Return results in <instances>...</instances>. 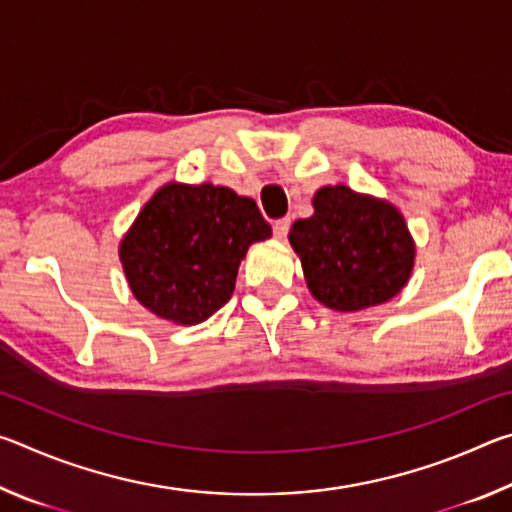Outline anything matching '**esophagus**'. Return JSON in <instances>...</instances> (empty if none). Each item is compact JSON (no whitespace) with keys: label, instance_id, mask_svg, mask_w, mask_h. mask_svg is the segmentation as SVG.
Masks as SVG:
<instances>
[{"label":"esophagus","instance_id":"1","mask_svg":"<svg viewBox=\"0 0 512 512\" xmlns=\"http://www.w3.org/2000/svg\"><path fill=\"white\" fill-rule=\"evenodd\" d=\"M289 228H291V219H280V221H275L273 223V235H275V239H287V235H289Z\"/></svg>","mask_w":512,"mask_h":512}]
</instances>
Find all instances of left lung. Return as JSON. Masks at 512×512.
<instances>
[{
	"label": "left lung",
	"mask_w": 512,
	"mask_h": 512,
	"mask_svg": "<svg viewBox=\"0 0 512 512\" xmlns=\"http://www.w3.org/2000/svg\"><path fill=\"white\" fill-rule=\"evenodd\" d=\"M311 205L314 214L291 225L289 241L320 305L354 314L384 305L406 287L415 241L393 203L327 185Z\"/></svg>",
	"instance_id": "obj_1"
}]
</instances>
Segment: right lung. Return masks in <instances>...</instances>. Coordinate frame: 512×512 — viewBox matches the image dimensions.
Segmentation results:
<instances>
[{"mask_svg":"<svg viewBox=\"0 0 512 512\" xmlns=\"http://www.w3.org/2000/svg\"><path fill=\"white\" fill-rule=\"evenodd\" d=\"M268 237L253 198L212 183H167L121 237L119 262L142 307L198 325L230 300L241 259Z\"/></svg>","mask_w":512,"mask_h":512,"instance_id":"1","label":"right lung"}]
</instances>
